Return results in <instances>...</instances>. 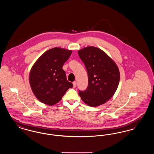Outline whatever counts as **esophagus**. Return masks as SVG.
I'll list each match as a JSON object with an SVG mask.
<instances>
[{
    "label": "esophagus",
    "mask_w": 154,
    "mask_h": 154,
    "mask_svg": "<svg viewBox=\"0 0 154 154\" xmlns=\"http://www.w3.org/2000/svg\"><path fill=\"white\" fill-rule=\"evenodd\" d=\"M73 84L74 88H75L76 85H77V82L76 81H74L73 82Z\"/></svg>",
    "instance_id": "34e87169"
}]
</instances>
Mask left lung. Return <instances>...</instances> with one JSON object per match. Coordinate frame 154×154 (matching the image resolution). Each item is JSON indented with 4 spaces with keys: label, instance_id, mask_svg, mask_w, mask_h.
Instances as JSON below:
<instances>
[{
    "label": "left lung",
    "instance_id": "8db88e82",
    "mask_svg": "<svg viewBox=\"0 0 154 154\" xmlns=\"http://www.w3.org/2000/svg\"><path fill=\"white\" fill-rule=\"evenodd\" d=\"M78 53L88 73V87L79 90L82 100L91 107L105 103L114 94L119 84L120 74L117 65L95 47L84 48Z\"/></svg>",
    "mask_w": 154,
    "mask_h": 154
}]
</instances>
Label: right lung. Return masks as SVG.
<instances>
[{
  "mask_svg": "<svg viewBox=\"0 0 154 154\" xmlns=\"http://www.w3.org/2000/svg\"><path fill=\"white\" fill-rule=\"evenodd\" d=\"M72 51L55 47L37 59L29 74L32 90L38 100L48 105L59 102L73 84L67 80L62 69Z\"/></svg>",
  "mask_w": 154,
  "mask_h": 154,
  "instance_id": "add662e5",
  "label": "right lung"
}]
</instances>
